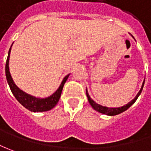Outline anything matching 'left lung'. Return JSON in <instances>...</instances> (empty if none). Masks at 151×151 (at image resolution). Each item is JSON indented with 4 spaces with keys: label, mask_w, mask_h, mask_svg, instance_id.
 Returning <instances> with one entry per match:
<instances>
[{
    "label": "left lung",
    "mask_w": 151,
    "mask_h": 151,
    "mask_svg": "<svg viewBox=\"0 0 151 151\" xmlns=\"http://www.w3.org/2000/svg\"><path fill=\"white\" fill-rule=\"evenodd\" d=\"M144 83H145V81L143 82V84H142V87H141V88L139 91V93H137V95L136 96V97L132 100V101H130L129 103H127V105L123 106L122 107H116V108H109V107H106V106H103L99 105V104H97L96 103L95 101H93V99H91V97L88 95V91H86V93H87V97H88V99L89 103L91 104V106H93V108L94 110L97 111L98 112H101L102 114H106V115H108V116H115V115H118L120 113H122L123 111H125L126 110H127L136 101V99L138 98V97L140 96V94L141 93V91H142V89H143V87H144Z\"/></svg>",
    "instance_id": "1"
}]
</instances>
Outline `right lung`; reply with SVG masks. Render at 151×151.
<instances>
[{"instance_id":"right-lung-1","label":"right lung","mask_w":151,"mask_h":151,"mask_svg":"<svg viewBox=\"0 0 151 151\" xmlns=\"http://www.w3.org/2000/svg\"><path fill=\"white\" fill-rule=\"evenodd\" d=\"M11 49L9 50L8 57H7L6 63V76L7 82H8V84L10 86V88H11L13 95L15 96V98L17 99V101H19L21 105L24 106L26 109L31 111L36 112V111H46L51 110L53 107H54V106L58 103L60 96H61V93H62L63 85L65 83V82L67 81L69 74L63 78V80L62 81V83L59 86L58 90L54 94H52L50 97L41 99V98L30 96V95L24 93L23 91H21L20 89L18 88L17 86L15 85V83L12 80L11 73L9 71V58H10V54H11Z\"/></svg>"}]
</instances>
